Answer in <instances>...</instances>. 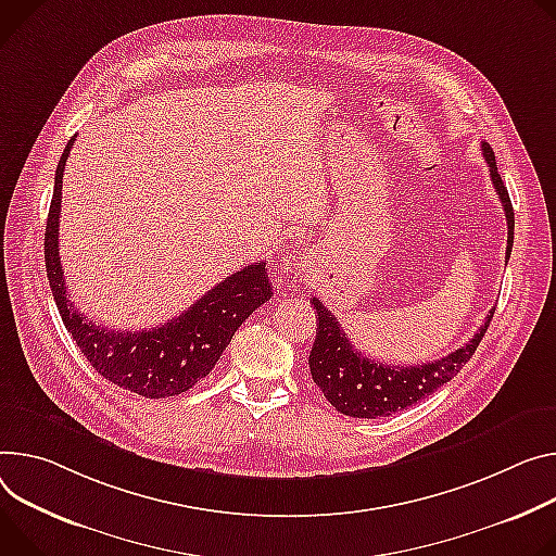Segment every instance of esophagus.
<instances>
[{"label": "esophagus", "instance_id": "1", "mask_svg": "<svg viewBox=\"0 0 556 556\" xmlns=\"http://www.w3.org/2000/svg\"><path fill=\"white\" fill-rule=\"evenodd\" d=\"M288 262H290V260H286V264H283V268H281V275L290 281V279H294V273H292V268H290Z\"/></svg>", "mask_w": 556, "mask_h": 556}]
</instances>
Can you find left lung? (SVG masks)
Listing matches in <instances>:
<instances>
[{
	"label": "left lung",
	"instance_id": "1",
	"mask_svg": "<svg viewBox=\"0 0 556 556\" xmlns=\"http://www.w3.org/2000/svg\"><path fill=\"white\" fill-rule=\"evenodd\" d=\"M481 153L488 162L492 186L501 199L503 211H506V219H508V248H506V264H508L513 241H515L513 201L506 184L501 181V175L496 170V160L488 141H481ZM311 304L315 306L317 319H319L317 339L313 343V352L308 357L313 381L319 386L324 396L332 403L334 410L357 419L388 417L396 410L413 406V403L426 399L437 388L447 383L466 366V362H470L494 315V308H492L483 326L477 330V334L462 348L450 352V355L443 359H437L432 364H421V366H388V364H379L375 359L364 357L362 352L352 348L337 317L321 304L317 296H313Z\"/></svg>",
	"mask_w": 556,
	"mask_h": 556
}]
</instances>
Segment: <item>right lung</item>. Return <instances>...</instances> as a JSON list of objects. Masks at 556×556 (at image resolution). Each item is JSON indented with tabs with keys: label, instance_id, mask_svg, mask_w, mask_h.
Returning a JSON list of instances; mask_svg holds the SVG:
<instances>
[{
	"label": "right lung",
	"instance_id": "add662e5",
	"mask_svg": "<svg viewBox=\"0 0 556 556\" xmlns=\"http://www.w3.org/2000/svg\"><path fill=\"white\" fill-rule=\"evenodd\" d=\"M75 137L66 143L55 170L43 260L62 321L88 364L111 383L146 399H166L190 390L211 375L237 328L273 296L266 264H252L226 277L194 304L164 326L148 330H115L81 315L66 292L60 262L62 177Z\"/></svg>",
	"mask_w": 556,
	"mask_h": 556
}]
</instances>
